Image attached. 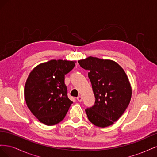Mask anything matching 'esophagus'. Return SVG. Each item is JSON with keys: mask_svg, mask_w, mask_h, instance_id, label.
Returning <instances> with one entry per match:
<instances>
[{"mask_svg": "<svg viewBox=\"0 0 157 157\" xmlns=\"http://www.w3.org/2000/svg\"><path fill=\"white\" fill-rule=\"evenodd\" d=\"M77 100L79 101V102H81L82 101V97L81 96H78L77 97Z\"/></svg>", "mask_w": 157, "mask_h": 157, "instance_id": "esophagus-1", "label": "esophagus"}]
</instances>
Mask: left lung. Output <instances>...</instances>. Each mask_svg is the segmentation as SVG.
<instances>
[{
	"label": "left lung",
	"instance_id": "left-lung-1",
	"mask_svg": "<svg viewBox=\"0 0 157 157\" xmlns=\"http://www.w3.org/2000/svg\"><path fill=\"white\" fill-rule=\"evenodd\" d=\"M88 70L95 96L94 105L86 109L88 120L105 128L114 124L124 113L132 97V88L126 73L115 61L94 57L78 61Z\"/></svg>",
	"mask_w": 157,
	"mask_h": 157
}]
</instances>
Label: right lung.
<instances>
[{"mask_svg": "<svg viewBox=\"0 0 157 157\" xmlns=\"http://www.w3.org/2000/svg\"><path fill=\"white\" fill-rule=\"evenodd\" d=\"M75 61L52 59L32 70L25 85L28 108L40 122L55 125L65 118L73 101L67 96L65 75L75 67Z\"/></svg>", "mask_w": 157, "mask_h": 157, "instance_id": "1", "label": "right lung"}]
</instances>
